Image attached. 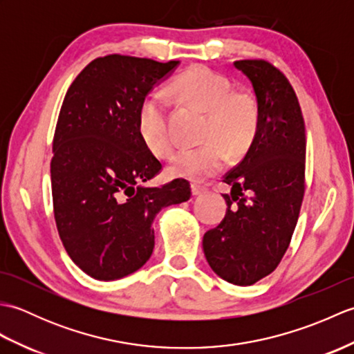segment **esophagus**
<instances>
[{"label":"esophagus","mask_w":354,"mask_h":354,"mask_svg":"<svg viewBox=\"0 0 354 354\" xmlns=\"http://www.w3.org/2000/svg\"><path fill=\"white\" fill-rule=\"evenodd\" d=\"M207 192V189L204 185H199V184H192V193L193 196H201V194H204Z\"/></svg>","instance_id":"34e87169"}]
</instances>
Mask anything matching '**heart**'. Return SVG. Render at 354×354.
I'll return each mask as SVG.
<instances>
[{"mask_svg": "<svg viewBox=\"0 0 354 354\" xmlns=\"http://www.w3.org/2000/svg\"><path fill=\"white\" fill-rule=\"evenodd\" d=\"M170 93L190 106L205 112L201 140L204 145L183 149L169 162L171 176L202 181L219 171L227 153H245L257 135L260 108L255 95L232 89L231 82L204 66H193L170 84ZM138 132L145 145L156 155H167L175 146L169 104L160 93L149 94L138 111Z\"/></svg>", "mask_w": 354, "mask_h": 354, "instance_id": "heart-1", "label": "heart"}]
</instances>
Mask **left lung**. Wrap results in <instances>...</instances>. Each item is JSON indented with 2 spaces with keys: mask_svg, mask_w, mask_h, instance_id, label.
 I'll use <instances>...</instances> for the list:
<instances>
[{
  "mask_svg": "<svg viewBox=\"0 0 354 354\" xmlns=\"http://www.w3.org/2000/svg\"><path fill=\"white\" fill-rule=\"evenodd\" d=\"M252 84L259 131L245 158L223 176L227 213L202 240L209 268L225 281L251 286L281 261L304 196L306 127L289 80L260 59L236 61Z\"/></svg>",
  "mask_w": 354,
  "mask_h": 354,
  "instance_id": "obj_1",
  "label": "left lung"
}]
</instances>
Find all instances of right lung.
<instances>
[{
  "instance_id": "obj_1",
  "label": "right lung",
  "mask_w": 354,
  "mask_h": 354,
  "mask_svg": "<svg viewBox=\"0 0 354 354\" xmlns=\"http://www.w3.org/2000/svg\"><path fill=\"white\" fill-rule=\"evenodd\" d=\"M178 65L97 57L66 91L53 138V208L66 252L95 280L138 270L153 251L155 216L190 199L185 179L145 185L162 165L138 132L142 100Z\"/></svg>"
}]
</instances>
